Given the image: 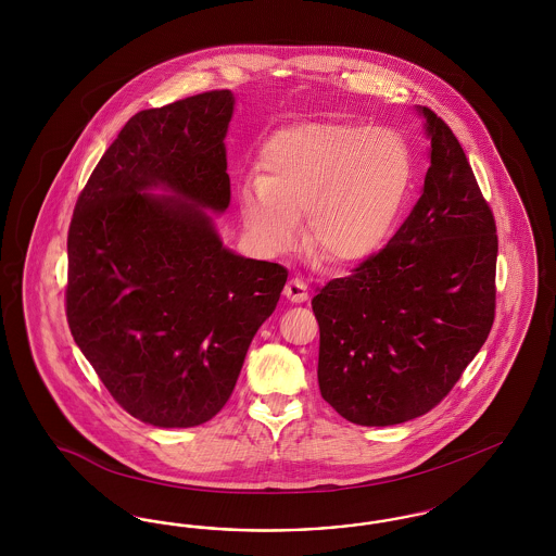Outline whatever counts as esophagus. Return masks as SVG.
Instances as JSON below:
<instances>
[{
    "mask_svg": "<svg viewBox=\"0 0 556 556\" xmlns=\"http://www.w3.org/2000/svg\"><path fill=\"white\" fill-rule=\"evenodd\" d=\"M283 295L293 304H302V302L308 300V288H306V283L300 277H293V279L288 281Z\"/></svg>",
    "mask_w": 556,
    "mask_h": 556,
    "instance_id": "34e87169",
    "label": "esophagus"
}]
</instances>
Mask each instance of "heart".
Segmentation results:
<instances>
[{"label":"heart","instance_id":"obj_1","mask_svg":"<svg viewBox=\"0 0 556 556\" xmlns=\"http://www.w3.org/2000/svg\"><path fill=\"white\" fill-rule=\"evenodd\" d=\"M410 179V152L396 132L304 123L268 139L261 177L239 187V211L265 252L290 250L304 216V241L318 261L356 265L392 233Z\"/></svg>","mask_w":556,"mask_h":556}]
</instances>
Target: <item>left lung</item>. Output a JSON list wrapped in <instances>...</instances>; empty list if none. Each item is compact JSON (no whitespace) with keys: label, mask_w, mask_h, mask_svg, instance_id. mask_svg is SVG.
Segmentation results:
<instances>
[{"label":"left lung","mask_w":556,"mask_h":556,"mask_svg":"<svg viewBox=\"0 0 556 556\" xmlns=\"http://www.w3.org/2000/svg\"><path fill=\"white\" fill-rule=\"evenodd\" d=\"M417 112L431 141L419 202L381 252L313 298L320 396L367 427L440 404L494 323V216L448 125Z\"/></svg>","instance_id":"obj_1"}]
</instances>
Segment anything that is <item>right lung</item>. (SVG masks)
Instances as JSON below:
<instances>
[{"label": "right lung", "instance_id": "add662e5", "mask_svg": "<svg viewBox=\"0 0 556 556\" xmlns=\"http://www.w3.org/2000/svg\"><path fill=\"white\" fill-rule=\"evenodd\" d=\"M233 106L220 89L137 112L68 229L71 333L112 397L154 427L206 424L227 404L288 281L225 248L207 212L231 202Z\"/></svg>", "mask_w": 556, "mask_h": 556}]
</instances>
